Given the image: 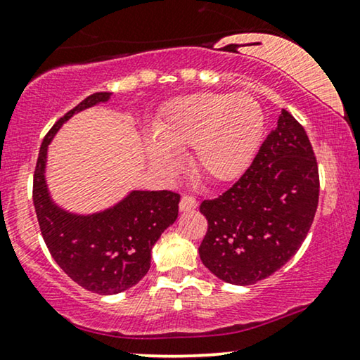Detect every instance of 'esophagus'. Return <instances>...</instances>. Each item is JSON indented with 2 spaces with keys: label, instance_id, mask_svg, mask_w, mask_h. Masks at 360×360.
<instances>
[{
  "label": "esophagus",
  "instance_id": "obj_1",
  "mask_svg": "<svg viewBox=\"0 0 360 360\" xmlns=\"http://www.w3.org/2000/svg\"><path fill=\"white\" fill-rule=\"evenodd\" d=\"M196 206H198V201H196V198H193V196L191 195H184L181 196V200H180V211H191V210H195Z\"/></svg>",
  "mask_w": 360,
  "mask_h": 360
}]
</instances>
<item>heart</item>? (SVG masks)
<instances>
[{"label":"heart","instance_id":"heart-1","mask_svg":"<svg viewBox=\"0 0 360 360\" xmlns=\"http://www.w3.org/2000/svg\"><path fill=\"white\" fill-rule=\"evenodd\" d=\"M157 144L147 147L152 167L174 175L179 162L170 152L190 151L191 169L208 184L239 179L264 136L262 108L249 95L195 93L165 106L152 126Z\"/></svg>","mask_w":360,"mask_h":360}]
</instances>
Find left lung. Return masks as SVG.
Wrapping results in <instances>:
<instances>
[{
	"label": "left lung",
	"mask_w": 360,
	"mask_h": 360,
	"mask_svg": "<svg viewBox=\"0 0 360 360\" xmlns=\"http://www.w3.org/2000/svg\"><path fill=\"white\" fill-rule=\"evenodd\" d=\"M319 198L318 162L303 126L282 110L243 176L205 200L208 221L198 252L211 274L252 285L288 262L307 238Z\"/></svg>",
	"instance_id": "obj_1"
}]
</instances>
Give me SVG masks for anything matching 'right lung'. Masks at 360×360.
I'll return each mask as SVG.
<instances>
[{
  "mask_svg": "<svg viewBox=\"0 0 360 360\" xmlns=\"http://www.w3.org/2000/svg\"><path fill=\"white\" fill-rule=\"evenodd\" d=\"M93 93L63 115L44 137L34 170L32 200L42 238L63 272L88 292L115 295L131 288L150 267L152 245L179 216L175 191H131L112 208L96 214H72L58 208L46 185L47 146L63 122L78 111L110 100Z\"/></svg>",
  "mask_w": 360,
  "mask_h": 360,
  "instance_id": "obj_1",
  "label": "right lung"
}]
</instances>
